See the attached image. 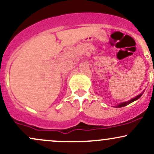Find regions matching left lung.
Here are the masks:
<instances>
[{"instance_id": "left-lung-1", "label": "left lung", "mask_w": 154, "mask_h": 154, "mask_svg": "<svg viewBox=\"0 0 154 154\" xmlns=\"http://www.w3.org/2000/svg\"><path fill=\"white\" fill-rule=\"evenodd\" d=\"M144 91L143 92H142V93H140V95H137V96H135V98H132V99H130V100H128V101H125V102H122V103H119V104H118L117 106H116V107H117V108H121V107H124V106H126L127 105H128V104H130V103H132V102L133 101H135V100H137L138 99V98H140L141 97V95H142L143 94V93H144Z\"/></svg>"}]
</instances>
